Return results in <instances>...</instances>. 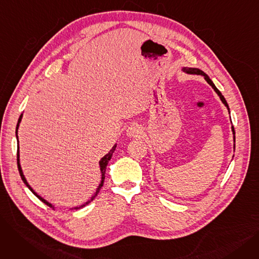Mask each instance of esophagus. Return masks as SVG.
Listing matches in <instances>:
<instances>
[{"mask_svg": "<svg viewBox=\"0 0 259 259\" xmlns=\"http://www.w3.org/2000/svg\"><path fill=\"white\" fill-rule=\"evenodd\" d=\"M141 133H142V129L137 124H133V125L129 126L127 129V135L130 138H138V137H140Z\"/></svg>", "mask_w": 259, "mask_h": 259, "instance_id": "obj_1", "label": "esophagus"}]
</instances>
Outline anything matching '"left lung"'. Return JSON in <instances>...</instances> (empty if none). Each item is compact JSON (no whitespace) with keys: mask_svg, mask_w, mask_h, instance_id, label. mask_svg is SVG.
I'll list each match as a JSON object with an SVG mask.
<instances>
[{"mask_svg":"<svg viewBox=\"0 0 259 259\" xmlns=\"http://www.w3.org/2000/svg\"><path fill=\"white\" fill-rule=\"evenodd\" d=\"M183 71H185V72H187V73H190V74H200V75H202L203 77H205V79L208 81V84L210 85V86H212V88L215 90V92L219 94V97L221 98V100H222V102L226 105V107L228 108V110H229V106H228V103H227V101H226V99L224 98V95L222 94V92L217 89L216 87H215V85L213 84V81L210 79V77L203 72V71H201L200 69H198V68H183ZM232 131H233V134H234V142H235V131H234V127L232 126ZM234 147H235V145H234Z\"/></svg>","mask_w":259,"mask_h":259,"instance_id":"left-lung-1","label":"left lung"}]
</instances>
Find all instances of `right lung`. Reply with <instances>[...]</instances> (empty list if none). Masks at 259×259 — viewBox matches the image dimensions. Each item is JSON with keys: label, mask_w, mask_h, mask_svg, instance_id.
I'll use <instances>...</instances> for the list:
<instances>
[{"label": "right lung", "mask_w": 259, "mask_h": 259, "mask_svg": "<svg viewBox=\"0 0 259 259\" xmlns=\"http://www.w3.org/2000/svg\"><path fill=\"white\" fill-rule=\"evenodd\" d=\"M22 115L23 114H21L20 115V117H19V120H18V124H17V130H16V133H17V139H18V128H19V125H20V122H21V119H22ZM19 142V141H18ZM115 148H116V145H114L113 147H112V149L110 151H109V153H107L101 160H100V167H101V172H102V182H101V184H100V186H99V188L97 189V192H95L94 194H93V196L88 200V201H86L84 205H80L79 207H75L74 208V210H78V209H80V208H83V207H85V206H87L89 202H91L95 197H97V195L99 194V192H100V190L102 189V187H103V185H104V180H105V173H106V167H107V165H108V161L111 159V157H112V154H113V152H114V150H115ZM17 161H18V169H19V172H20V175H21V179H22V181L24 182V184L29 188V190L30 191L39 199V200H42L44 203H46L47 206H49V207H52V205L51 203H49L48 201H46L44 198H42L40 197L39 195H37L33 190H32V188L28 185V183H27V181H26V179H25V176H24V174H23V171H22V168H21V165H20V153H19V146H18V153H17Z\"/></svg>", "instance_id": "obj_1"}]
</instances>
